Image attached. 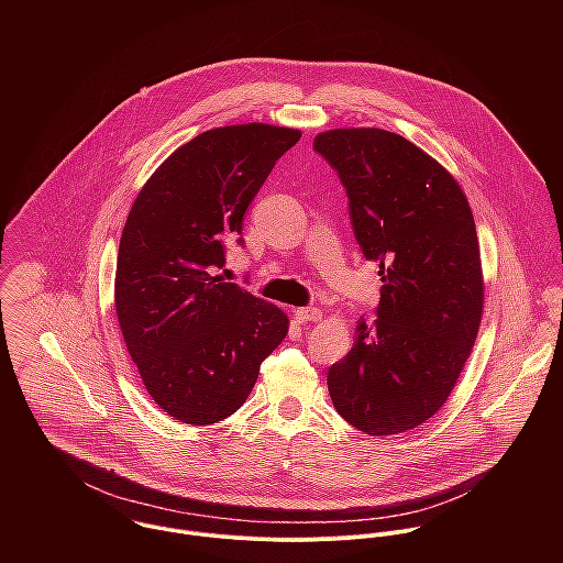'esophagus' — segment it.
<instances>
[{"mask_svg": "<svg viewBox=\"0 0 563 563\" xmlns=\"http://www.w3.org/2000/svg\"><path fill=\"white\" fill-rule=\"evenodd\" d=\"M295 319L299 322H317L321 319V310H317V308H299V310H295Z\"/></svg>", "mask_w": 563, "mask_h": 563, "instance_id": "34e87169", "label": "esophagus"}]
</instances>
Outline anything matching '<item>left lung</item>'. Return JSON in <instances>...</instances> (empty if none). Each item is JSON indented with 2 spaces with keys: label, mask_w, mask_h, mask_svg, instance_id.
<instances>
[{
  "label": "left lung",
  "mask_w": 563,
  "mask_h": 563,
  "mask_svg": "<svg viewBox=\"0 0 563 563\" xmlns=\"http://www.w3.org/2000/svg\"><path fill=\"white\" fill-rule=\"evenodd\" d=\"M349 197L353 236L379 264L375 317L327 371L338 413L368 435L429 420L449 399L475 344L482 257L460 184L399 134L360 128L314 139Z\"/></svg>",
  "instance_id": "8db88e82"
}]
</instances>
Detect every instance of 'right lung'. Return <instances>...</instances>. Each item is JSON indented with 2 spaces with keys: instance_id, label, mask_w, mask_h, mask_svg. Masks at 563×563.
Segmentation results:
<instances>
[{
  "instance_id": "1",
  "label": "right lung",
  "mask_w": 563,
  "mask_h": 563,
  "mask_svg": "<svg viewBox=\"0 0 563 563\" xmlns=\"http://www.w3.org/2000/svg\"><path fill=\"white\" fill-rule=\"evenodd\" d=\"M299 130H208L173 152L139 192L121 234L114 306L147 393L186 424L232 416L288 333L282 310L214 275L228 242Z\"/></svg>"
}]
</instances>
